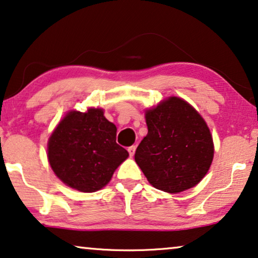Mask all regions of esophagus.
I'll list each match as a JSON object with an SVG mask.
<instances>
[{"label": "esophagus", "mask_w": 258, "mask_h": 258, "mask_svg": "<svg viewBox=\"0 0 258 258\" xmlns=\"http://www.w3.org/2000/svg\"><path fill=\"white\" fill-rule=\"evenodd\" d=\"M128 151H129L130 156H134V155H135V151H136V147H135V146L129 147V148H128Z\"/></svg>", "instance_id": "34e87169"}]
</instances>
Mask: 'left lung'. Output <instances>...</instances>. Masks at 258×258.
<instances>
[{
	"label": "left lung",
	"mask_w": 258,
	"mask_h": 258,
	"mask_svg": "<svg viewBox=\"0 0 258 258\" xmlns=\"http://www.w3.org/2000/svg\"><path fill=\"white\" fill-rule=\"evenodd\" d=\"M148 134L135 161L154 188L177 194L199 184L214 158L206 121L188 102L171 96L146 111Z\"/></svg>",
	"instance_id": "left-lung-1"
}]
</instances>
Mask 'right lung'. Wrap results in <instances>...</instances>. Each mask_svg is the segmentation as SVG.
I'll list each match as a JSON object with an SVG mask.
<instances>
[{"label": "right lung", "mask_w": 258, "mask_h": 258, "mask_svg": "<svg viewBox=\"0 0 258 258\" xmlns=\"http://www.w3.org/2000/svg\"><path fill=\"white\" fill-rule=\"evenodd\" d=\"M103 109L72 110L48 141V161L55 175L70 188L94 192L107 185L129 154L116 143V126Z\"/></svg>", "instance_id": "right-lung-1"}]
</instances>
